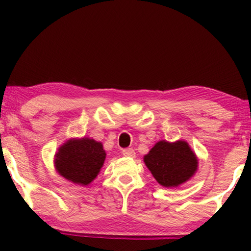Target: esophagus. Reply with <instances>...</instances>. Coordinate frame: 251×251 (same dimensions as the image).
Returning <instances> with one entry per match:
<instances>
[{
    "instance_id": "34e87169",
    "label": "esophagus",
    "mask_w": 251,
    "mask_h": 251,
    "mask_svg": "<svg viewBox=\"0 0 251 251\" xmlns=\"http://www.w3.org/2000/svg\"><path fill=\"white\" fill-rule=\"evenodd\" d=\"M123 155L126 157H134L135 156V151L133 148H126V150L123 151Z\"/></svg>"
}]
</instances>
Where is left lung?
Masks as SVG:
<instances>
[{
  "instance_id": "8db88e82",
  "label": "left lung",
  "mask_w": 251,
  "mask_h": 251,
  "mask_svg": "<svg viewBox=\"0 0 251 251\" xmlns=\"http://www.w3.org/2000/svg\"><path fill=\"white\" fill-rule=\"evenodd\" d=\"M144 163L159 185L166 188L188 181L198 169V158L185 141H159L144 156Z\"/></svg>"
}]
</instances>
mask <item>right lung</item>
<instances>
[{
  "label": "right lung",
  "mask_w": 251,
  "mask_h": 251,
  "mask_svg": "<svg viewBox=\"0 0 251 251\" xmlns=\"http://www.w3.org/2000/svg\"><path fill=\"white\" fill-rule=\"evenodd\" d=\"M105 158L106 151L100 142L90 137L71 138L58 147L54 167L69 181L87 186L100 174Z\"/></svg>",
  "instance_id": "obj_1"
}]
</instances>
